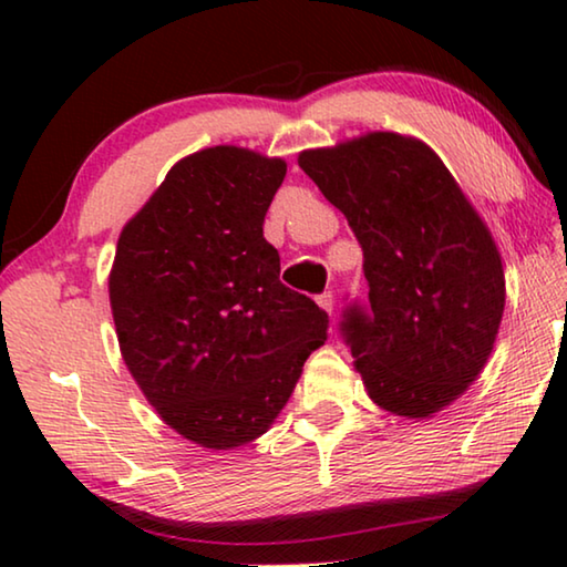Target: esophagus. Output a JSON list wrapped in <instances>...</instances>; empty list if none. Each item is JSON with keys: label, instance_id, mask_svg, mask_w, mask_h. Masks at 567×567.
<instances>
[{"label": "esophagus", "instance_id": "esophagus-1", "mask_svg": "<svg viewBox=\"0 0 567 567\" xmlns=\"http://www.w3.org/2000/svg\"><path fill=\"white\" fill-rule=\"evenodd\" d=\"M318 305L322 307L324 312L332 315V310H334V297H332V292H330V290H324L322 295H318Z\"/></svg>", "mask_w": 567, "mask_h": 567}]
</instances>
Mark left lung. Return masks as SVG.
Returning a JSON list of instances; mask_svg holds the SVG:
<instances>
[{"label": "left lung", "mask_w": 567, "mask_h": 567, "mask_svg": "<svg viewBox=\"0 0 567 567\" xmlns=\"http://www.w3.org/2000/svg\"><path fill=\"white\" fill-rule=\"evenodd\" d=\"M300 167L362 247L368 305L344 307L340 332L368 395L395 415H433L480 375L501 328L491 233L435 152L402 134L307 150Z\"/></svg>", "instance_id": "8db88e82"}]
</instances>
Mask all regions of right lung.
<instances>
[{
  "label": "right lung",
  "instance_id": "obj_1",
  "mask_svg": "<svg viewBox=\"0 0 567 567\" xmlns=\"http://www.w3.org/2000/svg\"><path fill=\"white\" fill-rule=\"evenodd\" d=\"M287 165L243 147L177 162L122 229L110 302L122 358L169 427L205 447L260 437L328 315L280 282L262 237Z\"/></svg>",
  "mask_w": 567,
  "mask_h": 567
}]
</instances>
